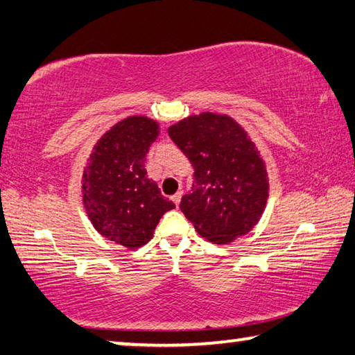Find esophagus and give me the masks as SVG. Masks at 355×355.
I'll return each instance as SVG.
<instances>
[{"label": "esophagus", "mask_w": 355, "mask_h": 355, "mask_svg": "<svg viewBox=\"0 0 355 355\" xmlns=\"http://www.w3.org/2000/svg\"><path fill=\"white\" fill-rule=\"evenodd\" d=\"M182 196H183V194H182V192H180V191L177 192V194L172 196V200H173V203H175V205H178L180 200H182Z\"/></svg>", "instance_id": "obj_1"}]
</instances>
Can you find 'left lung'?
Instances as JSON below:
<instances>
[{"mask_svg": "<svg viewBox=\"0 0 355 355\" xmlns=\"http://www.w3.org/2000/svg\"><path fill=\"white\" fill-rule=\"evenodd\" d=\"M171 139L194 167V183L180 209L214 244L250 232L268 199V175L248 133L227 116L203 112L169 128Z\"/></svg>", "mask_w": 355, "mask_h": 355, "instance_id": "1", "label": "left lung"}]
</instances>
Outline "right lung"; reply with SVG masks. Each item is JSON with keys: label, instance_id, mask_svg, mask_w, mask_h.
<instances>
[{"label": "right lung", "instance_id": "obj_1", "mask_svg": "<svg viewBox=\"0 0 355 355\" xmlns=\"http://www.w3.org/2000/svg\"><path fill=\"white\" fill-rule=\"evenodd\" d=\"M158 123L128 117L106 131L83 175L84 208L100 235L128 249L147 244L159 219L175 203L147 177L146 155Z\"/></svg>", "mask_w": 355, "mask_h": 355}]
</instances>
